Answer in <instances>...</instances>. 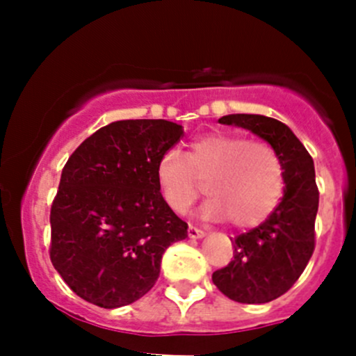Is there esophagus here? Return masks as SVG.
<instances>
[{
    "mask_svg": "<svg viewBox=\"0 0 356 356\" xmlns=\"http://www.w3.org/2000/svg\"><path fill=\"white\" fill-rule=\"evenodd\" d=\"M188 236L191 239H201V238H204V232L201 231V229H198V227H193V225H189V227H188Z\"/></svg>",
    "mask_w": 356,
    "mask_h": 356,
    "instance_id": "esophagus-1",
    "label": "esophagus"
}]
</instances>
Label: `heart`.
<instances>
[{"label":"heart","mask_w":356,"mask_h":356,"mask_svg":"<svg viewBox=\"0 0 356 356\" xmlns=\"http://www.w3.org/2000/svg\"><path fill=\"white\" fill-rule=\"evenodd\" d=\"M156 186L165 207L182 215L207 181L210 196L200 208L204 220L229 217L234 227L261 224L277 207L284 188L282 167L268 146L225 132L204 134L189 146L188 158L168 149L156 163Z\"/></svg>","instance_id":"obj_1"}]
</instances>
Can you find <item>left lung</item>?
<instances>
[{
  "label": "left lung",
  "instance_id": "obj_1",
  "mask_svg": "<svg viewBox=\"0 0 356 356\" xmlns=\"http://www.w3.org/2000/svg\"><path fill=\"white\" fill-rule=\"evenodd\" d=\"M218 122L253 132L281 161V203L264 224L231 239L234 260L211 275L213 284L238 303H268L298 281L314 253L318 210L314 160L288 125L275 118L232 113Z\"/></svg>",
  "mask_w": 356,
  "mask_h": 356
}]
</instances>
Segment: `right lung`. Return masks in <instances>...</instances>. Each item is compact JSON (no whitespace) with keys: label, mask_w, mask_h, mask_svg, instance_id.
Segmentation results:
<instances>
[{"label":"right lung","mask_w":356,"mask_h":356,"mask_svg":"<svg viewBox=\"0 0 356 356\" xmlns=\"http://www.w3.org/2000/svg\"><path fill=\"white\" fill-rule=\"evenodd\" d=\"M182 134V125L161 118L117 120L68 158L49 215V257L82 300L102 308L134 303L155 286L165 250L188 238L155 175Z\"/></svg>","instance_id":"1"}]
</instances>
